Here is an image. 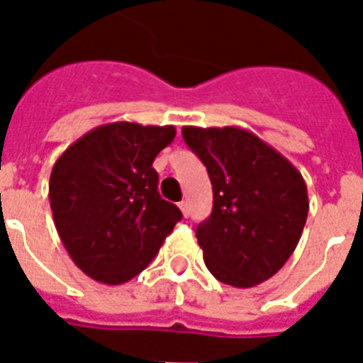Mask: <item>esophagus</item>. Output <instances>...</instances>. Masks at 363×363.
Returning <instances> with one entry per match:
<instances>
[{"mask_svg": "<svg viewBox=\"0 0 363 363\" xmlns=\"http://www.w3.org/2000/svg\"><path fill=\"white\" fill-rule=\"evenodd\" d=\"M179 208H181V212L184 216L190 214V212H188V201H181V203H179Z\"/></svg>", "mask_w": 363, "mask_h": 363, "instance_id": "obj_1", "label": "esophagus"}]
</instances>
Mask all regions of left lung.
Masks as SVG:
<instances>
[{
  "label": "left lung",
  "instance_id": "left-lung-1",
  "mask_svg": "<svg viewBox=\"0 0 363 363\" xmlns=\"http://www.w3.org/2000/svg\"><path fill=\"white\" fill-rule=\"evenodd\" d=\"M206 166L214 205L196 236L219 282L252 288L291 257L308 216L303 175L286 157L240 127H182Z\"/></svg>",
  "mask_w": 363,
  "mask_h": 363
}]
</instances>
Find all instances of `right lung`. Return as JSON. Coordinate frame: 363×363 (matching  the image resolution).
Instances as JSON below:
<instances>
[{
    "label": "right lung",
    "instance_id": "add662e5",
    "mask_svg": "<svg viewBox=\"0 0 363 363\" xmlns=\"http://www.w3.org/2000/svg\"><path fill=\"white\" fill-rule=\"evenodd\" d=\"M173 125L114 121L88 130L55 162L50 205L64 247L101 284H123L145 269L181 210L158 194L157 155Z\"/></svg>",
    "mask_w": 363,
    "mask_h": 363
}]
</instances>
